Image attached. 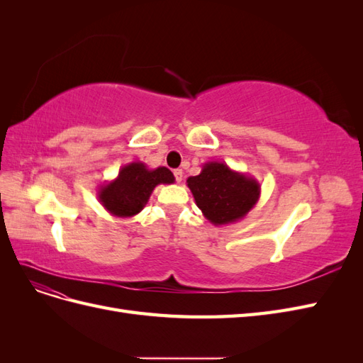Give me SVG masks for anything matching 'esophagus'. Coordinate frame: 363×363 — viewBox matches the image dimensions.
I'll return each mask as SVG.
<instances>
[{
	"label": "esophagus",
	"instance_id": "esophagus-1",
	"mask_svg": "<svg viewBox=\"0 0 363 363\" xmlns=\"http://www.w3.org/2000/svg\"><path fill=\"white\" fill-rule=\"evenodd\" d=\"M174 177H175V180L180 183L183 180V171L182 169H175L174 171Z\"/></svg>",
	"mask_w": 363,
	"mask_h": 363
}]
</instances>
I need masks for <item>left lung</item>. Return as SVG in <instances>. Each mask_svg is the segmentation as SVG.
Listing matches in <instances>:
<instances>
[{"label": "left lung", "mask_w": 363, "mask_h": 363, "mask_svg": "<svg viewBox=\"0 0 363 363\" xmlns=\"http://www.w3.org/2000/svg\"><path fill=\"white\" fill-rule=\"evenodd\" d=\"M195 204L213 225L235 224L260 199L259 182L244 172H238L224 162H207L199 175L186 180Z\"/></svg>", "instance_id": "obj_1"}]
</instances>
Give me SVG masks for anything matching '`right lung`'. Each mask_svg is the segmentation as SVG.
<instances>
[{
	"label": "right lung",
	"instance_id": "right-lung-1",
	"mask_svg": "<svg viewBox=\"0 0 363 363\" xmlns=\"http://www.w3.org/2000/svg\"><path fill=\"white\" fill-rule=\"evenodd\" d=\"M174 182V174L168 168L150 169L145 163L131 162L119 169L116 179L98 189V200L111 215L131 218L145 207L157 184Z\"/></svg>",
	"mask_w": 363,
	"mask_h": 363
}]
</instances>
